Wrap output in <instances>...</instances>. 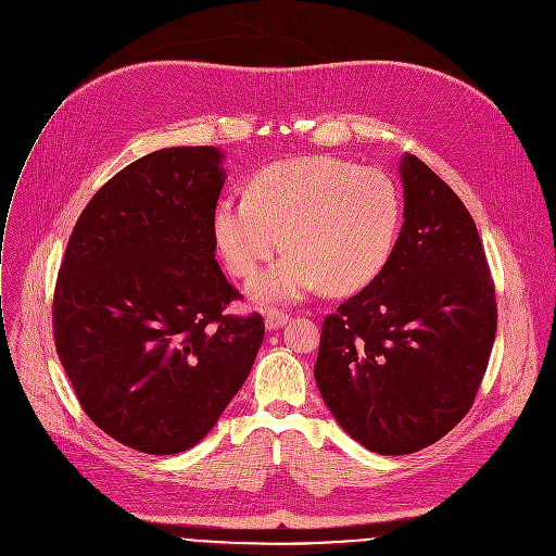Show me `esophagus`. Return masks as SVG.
<instances>
[{
    "instance_id": "esophagus-1",
    "label": "esophagus",
    "mask_w": 556,
    "mask_h": 556,
    "mask_svg": "<svg viewBox=\"0 0 556 556\" xmlns=\"http://www.w3.org/2000/svg\"><path fill=\"white\" fill-rule=\"evenodd\" d=\"M289 321V315L285 311H278V308H267L265 311V326L271 330V328H280L282 324Z\"/></svg>"
}]
</instances>
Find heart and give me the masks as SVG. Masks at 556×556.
<instances>
[{"label":"heart","mask_w":556,"mask_h":556,"mask_svg":"<svg viewBox=\"0 0 556 556\" xmlns=\"http://www.w3.org/2000/svg\"><path fill=\"white\" fill-rule=\"evenodd\" d=\"M401 216L390 173L313 155L276 162L254 175L248 194L220 197L212 235L228 269L243 280L285 243L289 252L250 293L267 302L295 300L319 285L330 293L370 285L394 252Z\"/></svg>","instance_id":"heart-1"}]
</instances>
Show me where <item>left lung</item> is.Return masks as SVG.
Instances as JSON below:
<instances>
[{"label": "left lung", "mask_w": 556, "mask_h": 556, "mask_svg": "<svg viewBox=\"0 0 556 556\" xmlns=\"http://www.w3.org/2000/svg\"><path fill=\"white\" fill-rule=\"evenodd\" d=\"M403 228L383 271L321 321L315 381L357 442L414 454L471 409L497 330L476 220L416 155L401 162Z\"/></svg>", "instance_id": "obj_1"}]
</instances>
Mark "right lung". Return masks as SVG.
<instances>
[{"instance_id": "add662e5", "label": "right lung", "mask_w": 556, "mask_h": 556, "mask_svg": "<svg viewBox=\"0 0 556 556\" xmlns=\"http://www.w3.org/2000/svg\"><path fill=\"white\" fill-rule=\"evenodd\" d=\"M220 157L162 149L111 177L80 212L54 287V346L80 407L151 456L197 445L265 338L261 313H226L243 295L214 261Z\"/></svg>"}]
</instances>
